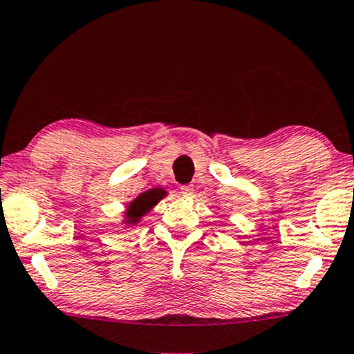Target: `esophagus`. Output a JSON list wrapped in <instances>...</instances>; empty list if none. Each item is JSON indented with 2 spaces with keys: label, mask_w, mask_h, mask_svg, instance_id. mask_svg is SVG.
I'll return each instance as SVG.
<instances>
[{
  "label": "esophagus",
  "mask_w": 354,
  "mask_h": 354,
  "mask_svg": "<svg viewBox=\"0 0 354 354\" xmlns=\"http://www.w3.org/2000/svg\"><path fill=\"white\" fill-rule=\"evenodd\" d=\"M179 192H181L183 197H191L192 194H194V187L189 186V184H187V186H181V187H179Z\"/></svg>",
  "instance_id": "obj_1"
}]
</instances>
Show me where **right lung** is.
Masks as SVG:
<instances>
[{
	"label": "right lung",
	"instance_id": "add662e5",
	"mask_svg": "<svg viewBox=\"0 0 354 354\" xmlns=\"http://www.w3.org/2000/svg\"><path fill=\"white\" fill-rule=\"evenodd\" d=\"M160 198H163V192L160 189H151V191L139 194L133 202L128 203V208L125 212L127 225H136V223H139V220H141L149 210H152V208L157 205Z\"/></svg>",
	"mask_w": 354,
	"mask_h": 354
}]
</instances>
